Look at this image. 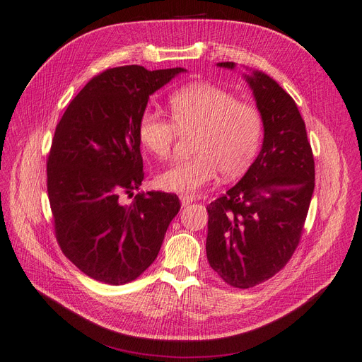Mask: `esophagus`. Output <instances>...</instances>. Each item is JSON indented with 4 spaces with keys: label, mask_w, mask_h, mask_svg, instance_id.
<instances>
[{
    "label": "esophagus",
    "mask_w": 362,
    "mask_h": 362,
    "mask_svg": "<svg viewBox=\"0 0 362 362\" xmlns=\"http://www.w3.org/2000/svg\"><path fill=\"white\" fill-rule=\"evenodd\" d=\"M180 201L182 204V206H185V205H189V204H192L194 201V196H192V194H180Z\"/></svg>",
    "instance_id": "obj_1"
}]
</instances>
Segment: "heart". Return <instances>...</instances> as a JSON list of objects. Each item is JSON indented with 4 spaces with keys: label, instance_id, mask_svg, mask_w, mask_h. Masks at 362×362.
Listing matches in <instances>:
<instances>
[{
    "label": "heart",
    "instance_id": "b5f03b06",
    "mask_svg": "<svg viewBox=\"0 0 362 362\" xmlns=\"http://www.w3.org/2000/svg\"><path fill=\"white\" fill-rule=\"evenodd\" d=\"M170 119L157 110L142 112L138 134L142 146L158 160L170 156L177 132L196 134L192 158L178 161L160 172L156 184L161 190L194 194L213 181L235 178L250 166L262 139L259 110L216 85L182 86L169 97Z\"/></svg>",
    "mask_w": 362,
    "mask_h": 362
}]
</instances>
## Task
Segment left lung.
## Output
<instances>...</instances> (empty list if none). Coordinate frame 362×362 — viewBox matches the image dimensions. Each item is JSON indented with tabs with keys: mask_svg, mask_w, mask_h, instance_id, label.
<instances>
[{
	"mask_svg": "<svg viewBox=\"0 0 362 362\" xmlns=\"http://www.w3.org/2000/svg\"><path fill=\"white\" fill-rule=\"evenodd\" d=\"M235 69V62H218ZM264 144L241 181L208 209L206 257L223 281L248 289L284 268L301 240L315 190V158L293 98L262 71L244 74Z\"/></svg>",
	"mask_w": 362,
	"mask_h": 362,
	"instance_id": "left-lung-1",
	"label": "left lung"
}]
</instances>
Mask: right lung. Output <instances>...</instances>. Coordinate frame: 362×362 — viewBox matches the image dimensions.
I'll list each match as a JSON object with an SVG mask.
<instances>
[{"label": "right lung", "mask_w": 362, "mask_h": 362, "mask_svg": "<svg viewBox=\"0 0 362 362\" xmlns=\"http://www.w3.org/2000/svg\"><path fill=\"white\" fill-rule=\"evenodd\" d=\"M181 67L109 69L70 102L47 156V194L62 253L86 276L107 284L138 279L156 260L177 194L138 193L144 161L138 124L148 98Z\"/></svg>", "instance_id": "1"}]
</instances>
